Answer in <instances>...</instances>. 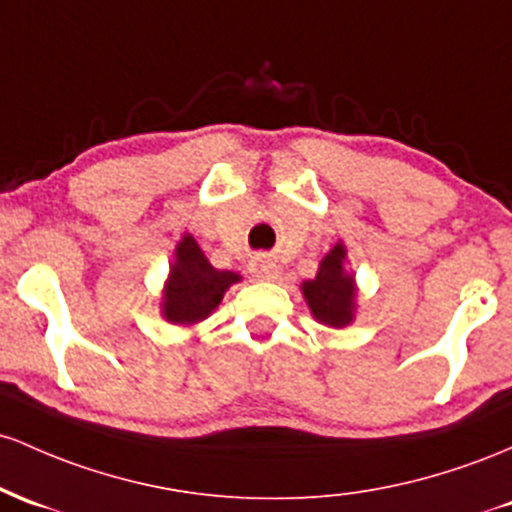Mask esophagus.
Listing matches in <instances>:
<instances>
[{"label": "esophagus", "mask_w": 512, "mask_h": 512, "mask_svg": "<svg viewBox=\"0 0 512 512\" xmlns=\"http://www.w3.org/2000/svg\"><path fill=\"white\" fill-rule=\"evenodd\" d=\"M249 273L254 275L256 280H275L280 275V268L278 263L268 261V258H256V261H251Z\"/></svg>", "instance_id": "obj_1"}]
</instances>
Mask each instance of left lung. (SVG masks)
<instances>
[{
  "instance_id": "8db88e82",
  "label": "left lung",
  "mask_w": 512,
  "mask_h": 512,
  "mask_svg": "<svg viewBox=\"0 0 512 512\" xmlns=\"http://www.w3.org/2000/svg\"><path fill=\"white\" fill-rule=\"evenodd\" d=\"M343 261H346V249L343 244H336L329 254L321 261L319 273L314 280H307L302 285L307 304L312 307V314L321 324L326 326H341L350 324L353 319V275L343 271Z\"/></svg>"
}]
</instances>
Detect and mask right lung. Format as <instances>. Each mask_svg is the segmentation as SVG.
Wrapping results in <instances>:
<instances>
[{"label":"right lung","mask_w":512,"mask_h":512,"mask_svg":"<svg viewBox=\"0 0 512 512\" xmlns=\"http://www.w3.org/2000/svg\"><path fill=\"white\" fill-rule=\"evenodd\" d=\"M237 280V273L212 268L193 237H183L176 246V263L166 283L164 317L171 324H195L205 319Z\"/></svg>","instance_id":"add662e5"}]
</instances>
